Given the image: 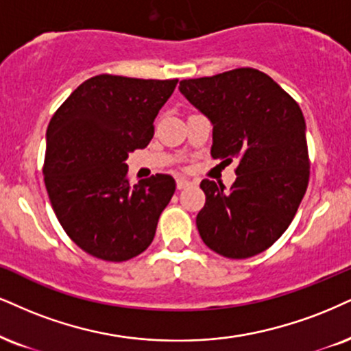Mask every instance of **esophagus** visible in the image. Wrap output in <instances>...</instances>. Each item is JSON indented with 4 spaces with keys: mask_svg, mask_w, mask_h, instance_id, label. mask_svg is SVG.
<instances>
[{
    "mask_svg": "<svg viewBox=\"0 0 351 351\" xmlns=\"http://www.w3.org/2000/svg\"><path fill=\"white\" fill-rule=\"evenodd\" d=\"M176 184H177V189H179V190L187 189L189 185H192V182H190L189 179H185V177H179V179L176 180Z\"/></svg>",
    "mask_w": 351,
    "mask_h": 351,
    "instance_id": "1",
    "label": "esophagus"
}]
</instances>
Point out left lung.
Here are the masks:
<instances>
[{
  "label": "left lung",
  "instance_id": "left-lung-1",
  "mask_svg": "<svg viewBox=\"0 0 351 351\" xmlns=\"http://www.w3.org/2000/svg\"><path fill=\"white\" fill-rule=\"evenodd\" d=\"M180 93L213 123V159L237 161L231 189L202 180L203 242L228 258H249L287 231L309 182L306 122L298 102L265 73L236 68L184 80Z\"/></svg>",
  "mask_w": 351,
  "mask_h": 351
}]
</instances>
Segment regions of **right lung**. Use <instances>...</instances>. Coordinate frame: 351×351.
Segmentation results:
<instances>
[{"instance_id": "add662e5", "label": "right lung", "mask_w": 351, "mask_h": 351, "mask_svg": "<svg viewBox=\"0 0 351 351\" xmlns=\"http://www.w3.org/2000/svg\"><path fill=\"white\" fill-rule=\"evenodd\" d=\"M179 80L97 75L51 117L43 180L56 218L84 252L107 262L140 255L176 192L169 174L132 185L125 161L149 145L154 119Z\"/></svg>"}]
</instances>
